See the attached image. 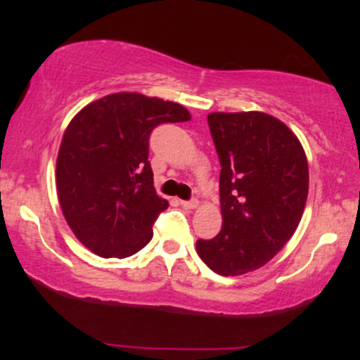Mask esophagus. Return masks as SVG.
<instances>
[{
	"mask_svg": "<svg viewBox=\"0 0 360 360\" xmlns=\"http://www.w3.org/2000/svg\"><path fill=\"white\" fill-rule=\"evenodd\" d=\"M181 206H183V208H186V210H194V208H198V206H200V203H198L196 200L181 201Z\"/></svg>",
	"mask_w": 360,
	"mask_h": 360,
	"instance_id": "obj_1",
	"label": "esophagus"
}]
</instances>
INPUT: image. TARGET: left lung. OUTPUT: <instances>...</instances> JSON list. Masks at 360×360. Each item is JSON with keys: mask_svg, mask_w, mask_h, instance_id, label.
Segmentation results:
<instances>
[{"mask_svg": "<svg viewBox=\"0 0 360 360\" xmlns=\"http://www.w3.org/2000/svg\"><path fill=\"white\" fill-rule=\"evenodd\" d=\"M220 159L221 230L198 240L201 260L220 276L266 266L298 229L308 198V160L301 142L262 111L208 115Z\"/></svg>", "mask_w": 360, "mask_h": 360, "instance_id": "1", "label": "left lung"}]
</instances>
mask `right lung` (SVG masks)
<instances>
[{"label": "right lung", "mask_w": 360, "mask_h": 360, "mask_svg": "<svg viewBox=\"0 0 360 360\" xmlns=\"http://www.w3.org/2000/svg\"><path fill=\"white\" fill-rule=\"evenodd\" d=\"M191 120L174 101L113 93L71 120L56 166L59 205L86 249L125 259L150 242L152 223L169 203L155 193L148 137L160 123Z\"/></svg>", "instance_id": "right-lung-1"}]
</instances>
